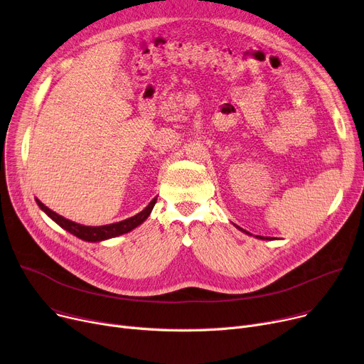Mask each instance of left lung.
Segmentation results:
<instances>
[{
  "label": "left lung",
  "mask_w": 364,
  "mask_h": 364,
  "mask_svg": "<svg viewBox=\"0 0 364 364\" xmlns=\"http://www.w3.org/2000/svg\"><path fill=\"white\" fill-rule=\"evenodd\" d=\"M234 225H235V224H234ZM235 227H237V228H238V230H240V231H243V232H246V234H249V235H252V234H250V232H247V231H245V230H243V228H240V227H238V225H235ZM255 237H256V238H260V240H275V238H274V237H262V235H255Z\"/></svg>",
  "instance_id": "1"
}]
</instances>
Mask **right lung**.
Here are the masks:
<instances>
[{
	"label": "right lung",
	"instance_id": "add662e5",
	"mask_svg": "<svg viewBox=\"0 0 364 364\" xmlns=\"http://www.w3.org/2000/svg\"><path fill=\"white\" fill-rule=\"evenodd\" d=\"M158 198H154L151 200V203L144 208L141 212H139L137 215L127 218L124 221H119L115 224H108V225H101V227H87V225H82L77 224L75 221H70L67 218L55 213L54 210H51L48 206H45L39 199H35L38 206L41 208V210H43L48 216L51 218L54 223H57L61 228H64L65 231H68L70 234L76 235L77 238L83 240V241H89V243H100V241L104 240H109L114 237H118L121 234H126L133 231L136 227H139L140 224H143L144 221L148 220V216L151 215L155 203H156Z\"/></svg>",
	"mask_w": 364,
	"mask_h": 364
}]
</instances>
